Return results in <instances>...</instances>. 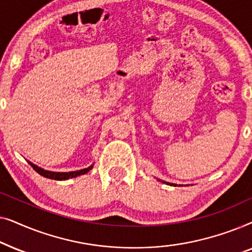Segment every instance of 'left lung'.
<instances>
[{"label": "left lung", "mask_w": 252, "mask_h": 252, "mask_svg": "<svg viewBox=\"0 0 252 252\" xmlns=\"http://www.w3.org/2000/svg\"><path fill=\"white\" fill-rule=\"evenodd\" d=\"M161 182H164V184H166V185H171V186H174V187H177V185H175V184H170V182H165V181H161Z\"/></svg>", "instance_id": "left-lung-1"}]
</instances>
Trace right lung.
Returning <instances> with one entry per match:
<instances>
[{"label":"right lung","instance_id":"add662e5","mask_svg":"<svg viewBox=\"0 0 252 252\" xmlns=\"http://www.w3.org/2000/svg\"><path fill=\"white\" fill-rule=\"evenodd\" d=\"M29 164L32 166L34 170H35L37 173L40 175H42L44 178H48V179H53V180H67V179H71V178H77L79 175H82V174H86L87 172H89L94 166V164H92L91 166H88L87 168H82V170H78V171H72V172H51V171H47L44 170V168L37 166V165L31 163L30 160Z\"/></svg>","mask_w":252,"mask_h":252}]
</instances>
